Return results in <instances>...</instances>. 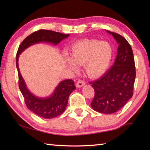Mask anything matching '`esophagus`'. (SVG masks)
I'll return each mask as SVG.
<instances>
[{
	"label": "esophagus",
	"mask_w": 150,
	"mask_h": 150,
	"mask_svg": "<svg viewBox=\"0 0 150 150\" xmlns=\"http://www.w3.org/2000/svg\"><path fill=\"white\" fill-rule=\"evenodd\" d=\"M85 85V82L83 80H78V81L76 83V86H77V87H83V85Z\"/></svg>",
	"instance_id": "esophagus-1"
}]
</instances>
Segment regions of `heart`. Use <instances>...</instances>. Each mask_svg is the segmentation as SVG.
Returning <instances> with one entry per match:
<instances>
[{"label": "heart", "mask_w": 150, "mask_h": 150, "mask_svg": "<svg viewBox=\"0 0 150 150\" xmlns=\"http://www.w3.org/2000/svg\"><path fill=\"white\" fill-rule=\"evenodd\" d=\"M113 57V48L107 42L84 40L72 45L67 65L74 71L76 66H85L91 78H98L107 71Z\"/></svg>", "instance_id": "heart-1"}]
</instances>
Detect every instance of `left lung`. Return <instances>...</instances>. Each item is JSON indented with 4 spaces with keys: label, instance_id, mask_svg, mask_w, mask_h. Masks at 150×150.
<instances>
[{
    "label": "left lung",
    "instance_id": "obj_1",
    "mask_svg": "<svg viewBox=\"0 0 150 150\" xmlns=\"http://www.w3.org/2000/svg\"><path fill=\"white\" fill-rule=\"evenodd\" d=\"M107 32L119 44L118 54L110 69L98 79L90 83L95 90L91 106L98 112L112 114L122 108L133 96L136 69L130 44L121 35Z\"/></svg>",
    "mask_w": 150,
    "mask_h": 150
}]
</instances>
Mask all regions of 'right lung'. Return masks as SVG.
Returning <instances> with one entry per match:
<instances>
[{
	"label": "right lung",
	"mask_w": 150,
	"mask_h": 150,
	"mask_svg": "<svg viewBox=\"0 0 150 150\" xmlns=\"http://www.w3.org/2000/svg\"><path fill=\"white\" fill-rule=\"evenodd\" d=\"M69 36V34H63L52 30H39L27 36L19 45L17 51L16 64L18 74V86L24 96L27 108L44 118H52L62 115L65 111L70 94L75 89V83L72 79L62 81L55 88L53 95L48 98H38L28 90L23 78L20 74L18 67L19 55L31 45L45 42L55 45L62 40Z\"/></svg>",
	"instance_id": "right-lung-1"
}]
</instances>
